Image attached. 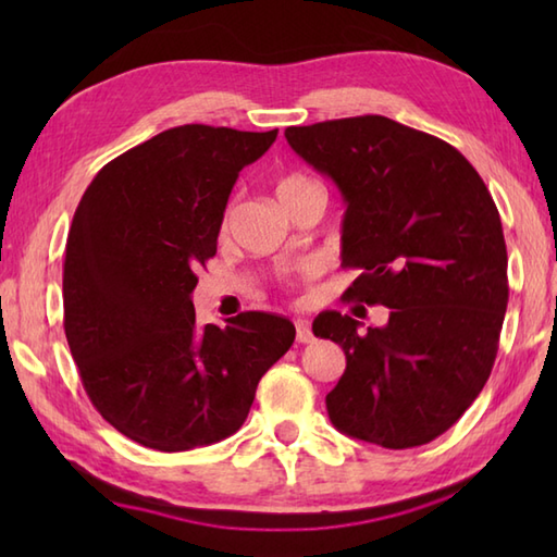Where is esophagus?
Returning <instances> with one entry per match:
<instances>
[{"mask_svg":"<svg viewBox=\"0 0 557 557\" xmlns=\"http://www.w3.org/2000/svg\"><path fill=\"white\" fill-rule=\"evenodd\" d=\"M294 325H297V342H301V345H309V342L313 339L311 323L304 321V318H299V321H294Z\"/></svg>","mask_w":557,"mask_h":557,"instance_id":"esophagus-1","label":"esophagus"}]
</instances>
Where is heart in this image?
<instances>
[{
  "instance_id": "obj_1",
  "label": "heart",
  "mask_w": 557,
  "mask_h": 557,
  "mask_svg": "<svg viewBox=\"0 0 557 557\" xmlns=\"http://www.w3.org/2000/svg\"><path fill=\"white\" fill-rule=\"evenodd\" d=\"M311 188H321V184L313 182L311 176H306L301 172H289V174H282L277 180L275 194L280 198V203H287V200H292L294 196H299L304 191H311ZM227 224H230V210H227V215H224L222 227L227 230Z\"/></svg>"
}]
</instances>
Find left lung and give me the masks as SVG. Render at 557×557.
<instances>
[{
    "mask_svg": "<svg viewBox=\"0 0 557 557\" xmlns=\"http://www.w3.org/2000/svg\"><path fill=\"white\" fill-rule=\"evenodd\" d=\"M287 144L345 196V301L387 306L385 327L325 311L313 335L345 349L325 397L359 441L405 449L435 441L486 385L507 309L500 212L471 162L445 140L381 114L287 126Z\"/></svg>",
    "mask_w": 557,
    "mask_h": 557,
    "instance_id": "8db88e82",
    "label": "left lung"
}]
</instances>
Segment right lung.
<instances>
[{"mask_svg":"<svg viewBox=\"0 0 557 557\" xmlns=\"http://www.w3.org/2000/svg\"><path fill=\"white\" fill-rule=\"evenodd\" d=\"M272 132L184 124L104 164L66 236L64 333L83 389L134 443L184 453L236 433L292 347L287 318L196 323V272L218 251L236 176Z\"/></svg>","mask_w":557,"mask_h":557,"instance_id":"right-lung-1","label":"right lung"}]
</instances>
